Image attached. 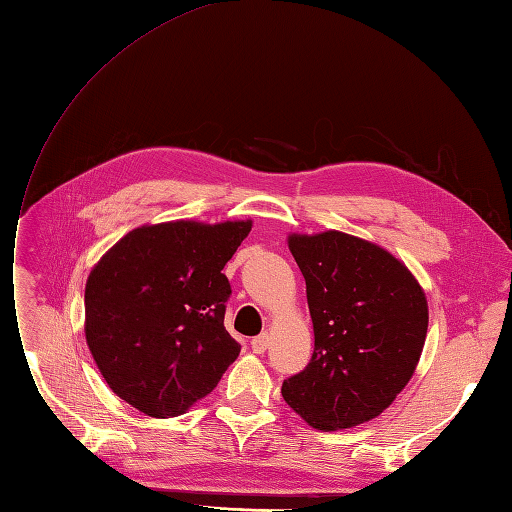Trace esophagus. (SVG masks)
Masks as SVG:
<instances>
[{"instance_id":"34e87169","label":"esophagus","mask_w":512,"mask_h":512,"mask_svg":"<svg viewBox=\"0 0 512 512\" xmlns=\"http://www.w3.org/2000/svg\"><path fill=\"white\" fill-rule=\"evenodd\" d=\"M268 344H270L268 334H261V336H257V338H253V340H251V349H253V353L261 355L263 351L268 349Z\"/></svg>"}]
</instances>
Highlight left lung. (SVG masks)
<instances>
[{"mask_svg": "<svg viewBox=\"0 0 512 512\" xmlns=\"http://www.w3.org/2000/svg\"><path fill=\"white\" fill-rule=\"evenodd\" d=\"M315 332L308 366L283 383L285 402L315 430L366 423L415 374L427 334L417 278L368 240L329 232L291 234Z\"/></svg>", "mask_w": 512, "mask_h": 512, "instance_id": "1", "label": "left lung"}]
</instances>
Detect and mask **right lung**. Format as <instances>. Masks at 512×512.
Instances as JSON below:
<instances>
[{"label":"right lung","instance_id":"obj_1","mask_svg":"<svg viewBox=\"0 0 512 512\" xmlns=\"http://www.w3.org/2000/svg\"><path fill=\"white\" fill-rule=\"evenodd\" d=\"M251 225H142L93 266L89 351L108 387L144 415H183L236 361L240 344L223 325L232 287L221 270Z\"/></svg>","mask_w":512,"mask_h":512}]
</instances>
